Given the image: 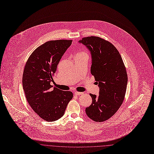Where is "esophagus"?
<instances>
[{
    "label": "esophagus",
    "instance_id": "obj_1",
    "mask_svg": "<svg viewBox=\"0 0 154 154\" xmlns=\"http://www.w3.org/2000/svg\"><path fill=\"white\" fill-rule=\"evenodd\" d=\"M82 93H81V92H78V91H75V95H82Z\"/></svg>",
    "mask_w": 154,
    "mask_h": 154
}]
</instances>
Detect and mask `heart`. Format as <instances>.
<instances>
[{"label": "heart", "mask_w": 154, "mask_h": 154, "mask_svg": "<svg viewBox=\"0 0 154 154\" xmlns=\"http://www.w3.org/2000/svg\"><path fill=\"white\" fill-rule=\"evenodd\" d=\"M85 54H86V53H84V52H80V53H78L76 54V56H81V55Z\"/></svg>", "instance_id": "obj_1"}]
</instances>
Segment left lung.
<instances>
[{
    "mask_svg": "<svg viewBox=\"0 0 154 154\" xmlns=\"http://www.w3.org/2000/svg\"><path fill=\"white\" fill-rule=\"evenodd\" d=\"M90 52L91 74L100 88L99 95L90 94L91 104L85 109L93 121L103 122L112 117L124 101L128 75L122 57L110 42L96 36L84 38L78 41Z\"/></svg>",
    "mask_w": 154,
    "mask_h": 154,
    "instance_id": "8db88e82",
    "label": "left lung"
}]
</instances>
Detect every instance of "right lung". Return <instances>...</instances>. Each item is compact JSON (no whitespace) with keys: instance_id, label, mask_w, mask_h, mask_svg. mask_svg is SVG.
Masks as SVG:
<instances>
[{"instance_id":"obj_1","label":"right lung","mask_w":154,"mask_h":154,"mask_svg":"<svg viewBox=\"0 0 154 154\" xmlns=\"http://www.w3.org/2000/svg\"><path fill=\"white\" fill-rule=\"evenodd\" d=\"M72 40L48 41L38 47L30 55L25 64L22 85L26 100L41 118L54 121L62 117L72 92L53 87V76L57 64Z\"/></svg>"}]
</instances>
